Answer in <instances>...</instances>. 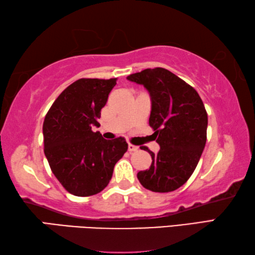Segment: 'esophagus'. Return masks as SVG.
I'll use <instances>...</instances> for the list:
<instances>
[{"label":"esophagus","instance_id":"34e87169","mask_svg":"<svg viewBox=\"0 0 255 255\" xmlns=\"http://www.w3.org/2000/svg\"><path fill=\"white\" fill-rule=\"evenodd\" d=\"M138 149V146H135L132 144H128V150L129 152H136V150Z\"/></svg>","mask_w":255,"mask_h":255}]
</instances>
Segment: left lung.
Instances as JSON below:
<instances>
[{
    "label": "left lung",
    "instance_id": "left-lung-1",
    "mask_svg": "<svg viewBox=\"0 0 255 255\" xmlns=\"http://www.w3.org/2000/svg\"><path fill=\"white\" fill-rule=\"evenodd\" d=\"M127 80L144 85L149 92L152 110L149 126L159 145L148 170L137 178L154 192L174 191L189 180L199 162L207 140L208 116L199 94L191 85L162 67L130 74Z\"/></svg>",
    "mask_w": 255,
    "mask_h": 255
}]
</instances>
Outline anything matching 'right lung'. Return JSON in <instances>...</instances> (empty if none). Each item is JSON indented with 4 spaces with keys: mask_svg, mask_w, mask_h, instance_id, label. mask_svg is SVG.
<instances>
[{
    "mask_svg": "<svg viewBox=\"0 0 255 255\" xmlns=\"http://www.w3.org/2000/svg\"><path fill=\"white\" fill-rule=\"evenodd\" d=\"M117 79H80L64 90L47 112L42 133L44 152L54 175L77 197L105 189L128 144L124 137L107 140L92 127Z\"/></svg>",
    "mask_w": 255,
    "mask_h": 255,
    "instance_id": "right-lung-1",
    "label": "right lung"
}]
</instances>
